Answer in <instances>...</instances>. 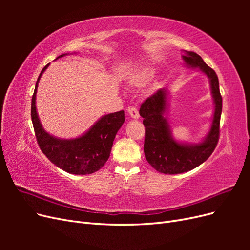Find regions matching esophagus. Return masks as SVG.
I'll return each instance as SVG.
<instances>
[{
	"instance_id": "1",
	"label": "esophagus",
	"mask_w": 250,
	"mask_h": 250,
	"mask_svg": "<svg viewBox=\"0 0 250 250\" xmlns=\"http://www.w3.org/2000/svg\"><path fill=\"white\" fill-rule=\"evenodd\" d=\"M128 113H129L130 117H131L132 119L137 120V119L140 118V113H139V110H138L137 107H133V106L129 107V108H128Z\"/></svg>"
}]
</instances>
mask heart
Returning <instances> with one entry per match:
<instances>
[{
	"label": "heart",
	"instance_id": "b5f03b06",
	"mask_svg": "<svg viewBox=\"0 0 250 250\" xmlns=\"http://www.w3.org/2000/svg\"><path fill=\"white\" fill-rule=\"evenodd\" d=\"M144 77H145V78H148V77H149V74H148V75H145V76H144Z\"/></svg>",
	"mask_w": 250,
	"mask_h": 250
}]
</instances>
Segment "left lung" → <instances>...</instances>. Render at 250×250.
<instances>
[{
  "label": "left lung",
  "instance_id": "obj_1",
  "mask_svg": "<svg viewBox=\"0 0 250 250\" xmlns=\"http://www.w3.org/2000/svg\"><path fill=\"white\" fill-rule=\"evenodd\" d=\"M183 59L188 67H198L208 77L215 110L207 137L198 144H188L174 140L170 125L165 118L168 105L167 89H158L142 103L140 115L144 118L145 126V157L156 171L164 174H179L198 167L214 152L220 134L222 97L217 74L195 52L186 51Z\"/></svg>",
  "mask_w": 250,
  "mask_h": 250
}]
</instances>
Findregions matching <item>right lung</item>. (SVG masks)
I'll use <instances>...</instances> for the list:
<instances>
[{"label":"right lung","instance_id":"right-lung-1","mask_svg":"<svg viewBox=\"0 0 250 250\" xmlns=\"http://www.w3.org/2000/svg\"><path fill=\"white\" fill-rule=\"evenodd\" d=\"M66 54L60 55L56 59ZM48 66L49 64L41 72L32 96L31 119L37 144L51 163L62 170L76 175L92 174L100 170L107 162L113 140L125 121L124 110L103 116L79 138L63 140L53 137L42 128L35 105L37 86Z\"/></svg>","mask_w":250,"mask_h":250}]
</instances>
